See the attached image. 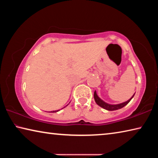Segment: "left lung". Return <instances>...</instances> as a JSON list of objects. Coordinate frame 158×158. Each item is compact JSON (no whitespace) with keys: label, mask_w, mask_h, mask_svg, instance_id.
<instances>
[{"label":"left lung","mask_w":158,"mask_h":158,"mask_svg":"<svg viewBox=\"0 0 158 158\" xmlns=\"http://www.w3.org/2000/svg\"><path fill=\"white\" fill-rule=\"evenodd\" d=\"M134 94L132 98L130 99H129L127 101L125 102H123L121 104H118V105H110V104H108L105 102H104L102 100H101V99L98 97L97 93H96V91L94 92V99H95V102L97 103V105H98L101 107H102L103 109H106V110H108V111H114V110H118V109H120L123 107H124L125 105H127L128 103L130 102V101L132 100V98L134 97Z\"/></svg>","instance_id":"left-lung-1"}]
</instances>
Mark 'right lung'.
I'll return each mask as SVG.
<instances>
[{
	"instance_id": "add662e5",
	"label": "right lung",
	"mask_w": 158,
	"mask_h": 158,
	"mask_svg": "<svg viewBox=\"0 0 158 158\" xmlns=\"http://www.w3.org/2000/svg\"><path fill=\"white\" fill-rule=\"evenodd\" d=\"M63 109V108H62ZM60 110H59V109H58V110H56V111H51V113H55V112H57V111H59Z\"/></svg>"
}]
</instances>
